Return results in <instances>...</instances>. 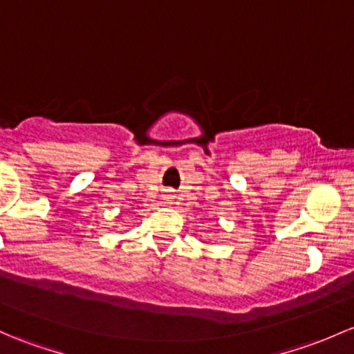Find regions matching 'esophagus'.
Wrapping results in <instances>:
<instances>
[{
    "label": "esophagus",
    "instance_id": "obj_1",
    "mask_svg": "<svg viewBox=\"0 0 354 354\" xmlns=\"http://www.w3.org/2000/svg\"><path fill=\"white\" fill-rule=\"evenodd\" d=\"M167 200H173V195H167Z\"/></svg>",
    "mask_w": 354,
    "mask_h": 354
}]
</instances>
